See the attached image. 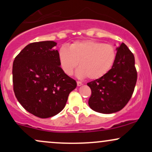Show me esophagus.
<instances>
[{"label":"esophagus","instance_id":"esophagus-1","mask_svg":"<svg viewBox=\"0 0 152 152\" xmlns=\"http://www.w3.org/2000/svg\"><path fill=\"white\" fill-rule=\"evenodd\" d=\"M82 85H83V83H82V82L77 81V86H82Z\"/></svg>","mask_w":152,"mask_h":152}]
</instances>
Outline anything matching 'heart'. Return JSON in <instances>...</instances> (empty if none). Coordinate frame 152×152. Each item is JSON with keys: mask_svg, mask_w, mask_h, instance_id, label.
<instances>
[{"mask_svg": "<svg viewBox=\"0 0 152 152\" xmlns=\"http://www.w3.org/2000/svg\"><path fill=\"white\" fill-rule=\"evenodd\" d=\"M116 58V50L112 45L93 40L78 41L69 48L62 46L58 51V60L62 70L71 76L78 64L76 74L89 79L102 78L109 72Z\"/></svg>", "mask_w": 152, "mask_h": 152, "instance_id": "1", "label": "heart"}]
</instances>
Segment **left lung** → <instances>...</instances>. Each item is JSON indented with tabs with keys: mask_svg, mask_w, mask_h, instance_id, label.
<instances>
[{
	"mask_svg": "<svg viewBox=\"0 0 152 152\" xmlns=\"http://www.w3.org/2000/svg\"><path fill=\"white\" fill-rule=\"evenodd\" d=\"M116 50V61L109 72L87 83L91 90L88 105L96 112L112 114L121 110L135 88L137 71L134 54L124 43Z\"/></svg>",
	"mask_w": 152,
	"mask_h": 152,
	"instance_id": "left-lung-1",
	"label": "left lung"
}]
</instances>
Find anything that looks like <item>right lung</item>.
Segmentation results:
<instances>
[{"label":"right lung","mask_w":152,"mask_h":152,"mask_svg":"<svg viewBox=\"0 0 152 152\" xmlns=\"http://www.w3.org/2000/svg\"><path fill=\"white\" fill-rule=\"evenodd\" d=\"M57 43L46 41L27 45L15 58L13 83L23 107L41 118L58 114L77 86L60 66Z\"/></svg>","instance_id":"1"}]
</instances>
